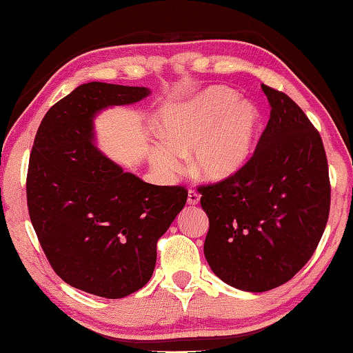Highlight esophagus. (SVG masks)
<instances>
[{
    "label": "esophagus",
    "mask_w": 353,
    "mask_h": 353,
    "mask_svg": "<svg viewBox=\"0 0 353 353\" xmlns=\"http://www.w3.org/2000/svg\"><path fill=\"white\" fill-rule=\"evenodd\" d=\"M199 199H201V194L198 193V191L196 190H188V204L190 205H196L199 202Z\"/></svg>",
    "instance_id": "esophagus-1"
}]
</instances>
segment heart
Wrapping results in <instances>:
<instances>
[{
    "label": "heart",
    "instance_id": "heart-1",
    "mask_svg": "<svg viewBox=\"0 0 353 353\" xmlns=\"http://www.w3.org/2000/svg\"><path fill=\"white\" fill-rule=\"evenodd\" d=\"M256 105L224 87H212L190 103L171 107L159 118L165 141L152 146L151 162L172 176L182 170L183 154L191 151L194 174L208 182L225 181L250 160L260 134Z\"/></svg>",
    "mask_w": 353,
    "mask_h": 353
}]
</instances>
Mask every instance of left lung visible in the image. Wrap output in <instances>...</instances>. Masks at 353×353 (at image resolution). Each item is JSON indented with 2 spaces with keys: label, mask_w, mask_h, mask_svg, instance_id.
<instances>
[{
  "label": "left lung",
  "mask_w": 353,
  "mask_h": 353,
  "mask_svg": "<svg viewBox=\"0 0 353 353\" xmlns=\"http://www.w3.org/2000/svg\"><path fill=\"white\" fill-rule=\"evenodd\" d=\"M271 117L246 166L201 185L208 216L204 255L234 288L263 292L307 265L330 212V179L321 135L288 94L263 83Z\"/></svg>",
  "instance_id": "obj_1"
}]
</instances>
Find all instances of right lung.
Returning <instances> with one entry per match:
<instances>
[{"label":"right lung","mask_w":353,"mask_h":353,"mask_svg":"<svg viewBox=\"0 0 353 353\" xmlns=\"http://www.w3.org/2000/svg\"><path fill=\"white\" fill-rule=\"evenodd\" d=\"M146 87L88 82L46 112L29 157L28 210L52 270L90 294L121 299L143 288L157 260V241L188 198L124 172L93 145V118L134 104Z\"/></svg>","instance_id":"1"}]
</instances>
